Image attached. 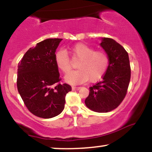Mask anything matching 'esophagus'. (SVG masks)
I'll use <instances>...</instances> for the list:
<instances>
[{
  "label": "esophagus",
  "instance_id": "1",
  "mask_svg": "<svg viewBox=\"0 0 152 152\" xmlns=\"http://www.w3.org/2000/svg\"><path fill=\"white\" fill-rule=\"evenodd\" d=\"M80 88H81V87H79V86H73L72 87L73 90H79Z\"/></svg>",
  "mask_w": 152,
  "mask_h": 152
}]
</instances>
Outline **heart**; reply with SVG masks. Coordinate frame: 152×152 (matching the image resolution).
<instances>
[{
	"label": "heart",
	"mask_w": 152,
	"mask_h": 152,
	"mask_svg": "<svg viewBox=\"0 0 152 152\" xmlns=\"http://www.w3.org/2000/svg\"><path fill=\"white\" fill-rule=\"evenodd\" d=\"M69 52L75 60H79L76 67L78 70L69 73L65 81L71 84H80L90 79L96 82L105 74L109 63L107 53L102 50H95L85 43H78L69 48ZM57 68L64 74L71 69V61L64 50H58L54 55Z\"/></svg>",
	"instance_id": "heart-1"
}]
</instances>
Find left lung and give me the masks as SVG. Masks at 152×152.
I'll list each match as a JSON object with an SVG mask.
<instances>
[{"mask_svg": "<svg viewBox=\"0 0 152 152\" xmlns=\"http://www.w3.org/2000/svg\"><path fill=\"white\" fill-rule=\"evenodd\" d=\"M100 46L109 56V63L102 81L89 88L85 100L88 109L106 113L117 108L126 96L131 78L128 53L112 38H102Z\"/></svg>", "mask_w": 152, "mask_h": 152, "instance_id": "8db88e82", "label": "left lung"}]
</instances>
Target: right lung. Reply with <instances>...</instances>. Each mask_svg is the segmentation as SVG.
Returning a JSON list of instances; mask_svg holds the SVG:
<instances>
[{
  "mask_svg": "<svg viewBox=\"0 0 152 152\" xmlns=\"http://www.w3.org/2000/svg\"><path fill=\"white\" fill-rule=\"evenodd\" d=\"M61 38H48L30 48L18 66L17 88L27 109L35 116L50 118L62 112L71 87L60 83L54 55Z\"/></svg>",
  "mask_w": 152,
  "mask_h": 152,
  "instance_id": "1",
  "label": "right lung"
}]
</instances>
